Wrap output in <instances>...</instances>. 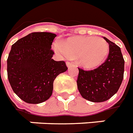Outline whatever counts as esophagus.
Returning <instances> with one entry per match:
<instances>
[{"label": "esophagus", "mask_w": 133, "mask_h": 133, "mask_svg": "<svg viewBox=\"0 0 133 133\" xmlns=\"http://www.w3.org/2000/svg\"><path fill=\"white\" fill-rule=\"evenodd\" d=\"M66 65L68 66V68H70L72 65V63L70 62H66Z\"/></svg>", "instance_id": "34e87169"}]
</instances>
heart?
<instances>
[{
    "instance_id": "heart-1",
    "label": "heart",
    "mask_w": 133,
    "mask_h": 133,
    "mask_svg": "<svg viewBox=\"0 0 133 133\" xmlns=\"http://www.w3.org/2000/svg\"><path fill=\"white\" fill-rule=\"evenodd\" d=\"M56 50L70 58H76L77 63L87 70L100 66L109 52L108 42L102 37L77 36L70 37L58 45Z\"/></svg>"
}]
</instances>
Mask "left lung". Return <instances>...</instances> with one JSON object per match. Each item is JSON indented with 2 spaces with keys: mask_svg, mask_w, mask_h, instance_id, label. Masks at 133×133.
Masks as SVG:
<instances>
[{
  "mask_svg": "<svg viewBox=\"0 0 133 133\" xmlns=\"http://www.w3.org/2000/svg\"><path fill=\"white\" fill-rule=\"evenodd\" d=\"M109 52L105 63L92 70L79 68L77 84L81 96L94 103L109 100L118 91L123 79L124 59L120 47L106 37Z\"/></svg>",
  "mask_w": 133,
  "mask_h": 133,
  "instance_id": "obj_1",
  "label": "left lung"
}]
</instances>
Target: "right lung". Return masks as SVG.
Masks as SVG:
<instances>
[{"label":"right lung","mask_w":133,"mask_h":133,"mask_svg":"<svg viewBox=\"0 0 133 133\" xmlns=\"http://www.w3.org/2000/svg\"><path fill=\"white\" fill-rule=\"evenodd\" d=\"M54 33L35 32L12 45L7 60L8 77L13 91L30 104H39L50 98L53 83L68 70L63 61L51 58Z\"/></svg>","instance_id":"1"}]
</instances>
